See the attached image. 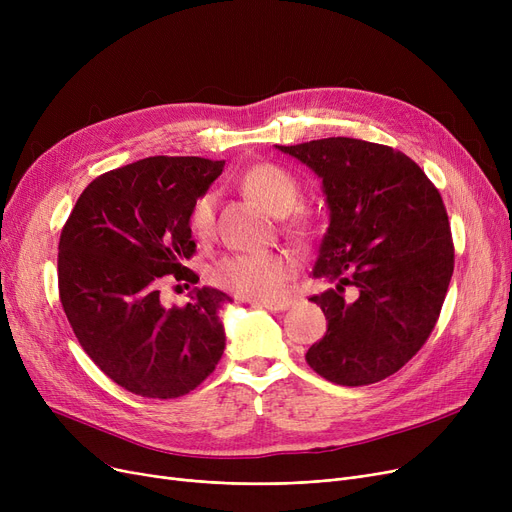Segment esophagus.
Returning a JSON list of instances; mask_svg holds the SVG:
<instances>
[{"label": "esophagus", "mask_w": 512, "mask_h": 512, "mask_svg": "<svg viewBox=\"0 0 512 512\" xmlns=\"http://www.w3.org/2000/svg\"><path fill=\"white\" fill-rule=\"evenodd\" d=\"M257 307H263V309H270V311H286L290 307V301L288 299H280V301H253Z\"/></svg>", "instance_id": "obj_1"}]
</instances>
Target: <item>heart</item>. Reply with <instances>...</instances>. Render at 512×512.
<instances>
[{
    "label": "heart",
    "instance_id": "1",
    "mask_svg": "<svg viewBox=\"0 0 512 512\" xmlns=\"http://www.w3.org/2000/svg\"><path fill=\"white\" fill-rule=\"evenodd\" d=\"M242 186L267 211L286 215L301 201V184L288 170L274 164H257L245 176ZM215 220V195H201L188 215V224L197 236H207ZM297 230L305 228L301 218L294 220ZM297 272V259L286 251L232 253L213 265L211 280L238 297L255 301H276L282 297L286 282Z\"/></svg>",
    "mask_w": 512,
    "mask_h": 512
}]
</instances>
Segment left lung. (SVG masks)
Instances as JSON below:
<instances>
[{"mask_svg":"<svg viewBox=\"0 0 512 512\" xmlns=\"http://www.w3.org/2000/svg\"><path fill=\"white\" fill-rule=\"evenodd\" d=\"M278 151L319 180L330 211L313 278L326 336L305 359L340 386H367L396 373L440 315L454 270L448 215L438 188L405 153L359 139L330 137ZM344 285L358 288L346 302Z\"/></svg>","mask_w":512,"mask_h":512,"instance_id":"obj_1","label":"left lung"}]
</instances>
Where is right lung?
<instances>
[{
    "mask_svg": "<svg viewBox=\"0 0 512 512\" xmlns=\"http://www.w3.org/2000/svg\"><path fill=\"white\" fill-rule=\"evenodd\" d=\"M226 161L155 155L105 172L78 197L60 236L58 284L70 326L93 363L124 390L178 398L224 355L230 297L195 288L188 303L159 301L164 276L197 282L188 224Z\"/></svg>",
    "mask_w": 512,
    "mask_h": 512,
    "instance_id": "add662e5",
    "label": "right lung"
}]
</instances>
